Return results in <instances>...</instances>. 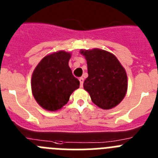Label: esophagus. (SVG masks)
Listing matches in <instances>:
<instances>
[{
	"label": "esophagus",
	"mask_w": 158,
	"mask_h": 158,
	"mask_svg": "<svg viewBox=\"0 0 158 158\" xmlns=\"http://www.w3.org/2000/svg\"><path fill=\"white\" fill-rule=\"evenodd\" d=\"M79 82H80V86L82 87V86H83V81H84V79H83L82 77H81V78H79Z\"/></svg>",
	"instance_id": "1"
}]
</instances>
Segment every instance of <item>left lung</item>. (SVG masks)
Wrapping results in <instances>:
<instances>
[{"label":"left lung","mask_w":158,"mask_h":158,"mask_svg":"<svg viewBox=\"0 0 158 158\" xmlns=\"http://www.w3.org/2000/svg\"><path fill=\"white\" fill-rule=\"evenodd\" d=\"M87 63L88 77L83 82L94 103L103 109L116 107L127 89L126 71L111 52L100 49L81 50Z\"/></svg>","instance_id":"left-lung-1"}]
</instances>
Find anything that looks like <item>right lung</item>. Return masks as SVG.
Segmentation results:
<instances>
[{"mask_svg": "<svg viewBox=\"0 0 158 158\" xmlns=\"http://www.w3.org/2000/svg\"><path fill=\"white\" fill-rule=\"evenodd\" d=\"M70 52L58 51L45 56L34 70L32 94L38 105L49 111L60 109L79 87V81L69 66Z\"/></svg>", "mask_w": 158, "mask_h": 158, "instance_id": "1", "label": "right lung"}]
</instances>
